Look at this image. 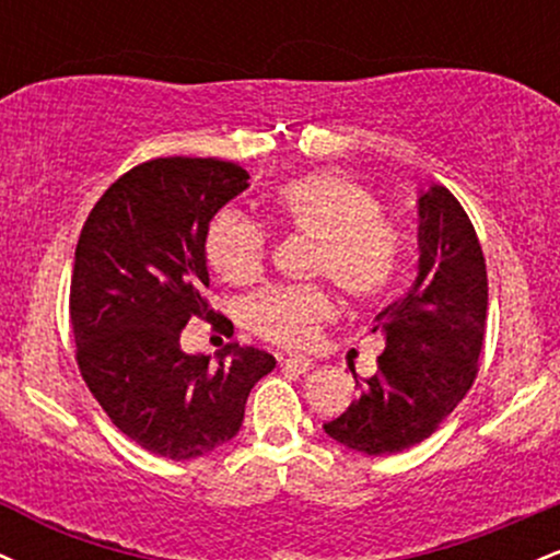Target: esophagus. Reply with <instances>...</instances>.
<instances>
[{"instance_id": "34e87169", "label": "esophagus", "mask_w": 560, "mask_h": 560, "mask_svg": "<svg viewBox=\"0 0 560 560\" xmlns=\"http://www.w3.org/2000/svg\"><path fill=\"white\" fill-rule=\"evenodd\" d=\"M279 361H281V365H284V369L298 371V374H305V371L313 369L311 358H302V355H281Z\"/></svg>"}]
</instances>
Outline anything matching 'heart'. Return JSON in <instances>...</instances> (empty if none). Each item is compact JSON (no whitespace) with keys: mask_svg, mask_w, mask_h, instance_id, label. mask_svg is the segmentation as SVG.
Here are the masks:
<instances>
[{"mask_svg":"<svg viewBox=\"0 0 560 560\" xmlns=\"http://www.w3.org/2000/svg\"><path fill=\"white\" fill-rule=\"evenodd\" d=\"M273 213L281 226L316 240L311 273L329 276L350 300L378 302L395 289L405 242L369 186L339 171L305 173L273 191ZM205 255L223 281L249 284L266 268L268 234L234 210H223L210 221ZM331 316V294L318 284L262 289L247 305L249 329L284 347L313 342Z\"/></svg>","mask_w":560,"mask_h":560,"instance_id":"obj_1","label":"heart"}]
</instances>
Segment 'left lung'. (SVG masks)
I'll return each instance as SVG.
<instances>
[{"instance_id": "left-lung-1", "label": "left lung", "mask_w": 560, "mask_h": 560, "mask_svg": "<svg viewBox=\"0 0 560 560\" xmlns=\"http://www.w3.org/2000/svg\"><path fill=\"white\" fill-rule=\"evenodd\" d=\"M419 276L384 307L371 331L384 337L378 371L358 382V400L324 423L339 445L392 455L419 445L471 389L487 326V268L471 218L450 189L419 197Z\"/></svg>"}]
</instances>
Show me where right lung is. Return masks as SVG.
<instances>
[{
  "instance_id": "add662e5",
  "label": "right lung",
  "mask_w": 560,
  "mask_h": 560,
  "mask_svg": "<svg viewBox=\"0 0 560 560\" xmlns=\"http://www.w3.org/2000/svg\"><path fill=\"white\" fill-rule=\"evenodd\" d=\"M247 178L242 165L215 158L147 160L110 184L75 244L79 371L115 427L160 458H199L236 436L249 389L276 365L240 342L215 363L182 350L191 318L234 331L205 300V236Z\"/></svg>"
}]
</instances>
